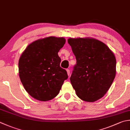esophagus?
<instances>
[{
	"label": "esophagus",
	"mask_w": 130,
	"mask_h": 130,
	"mask_svg": "<svg viewBox=\"0 0 130 130\" xmlns=\"http://www.w3.org/2000/svg\"><path fill=\"white\" fill-rule=\"evenodd\" d=\"M67 74H68V76H70V70L69 69H67Z\"/></svg>",
	"instance_id": "1"
}]
</instances>
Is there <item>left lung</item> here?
<instances>
[{
	"label": "left lung",
	"instance_id": "8db88e82",
	"mask_svg": "<svg viewBox=\"0 0 130 130\" xmlns=\"http://www.w3.org/2000/svg\"><path fill=\"white\" fill-rule=\"evenodd\" d=\"M68 42L77 60L70 79L78 97L88 102L103 98L116 77L113 53L95 39L70 38Z\"/></svg>",
	"mask_w": 130,
	"mask_h": 130
}]
</instances>
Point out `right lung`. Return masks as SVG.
<instances>
[{
	"mask_svg": "<svg viewBox=\"0 0 130 130\" xmlns=\"http://www.w3.org/2000/svg\"><path fill=\"white\" fill-rule=\"evenodd\" d=\"M65 43L63 38L50 37L29 44L19 62V76L27 93L45 101L56 96L68 75L60 67L58 52Z\"/></svg>",
	"mask_w": 130,
	"mask_h": 130,
	"instance_id": "obj_1",
	"label": "right lung"
}]
</instances>
